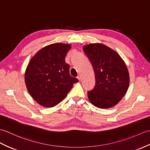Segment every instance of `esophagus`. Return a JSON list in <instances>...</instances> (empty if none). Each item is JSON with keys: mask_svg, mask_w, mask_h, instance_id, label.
<instances>
[{"mask_svg": "<svg viewBox=\"0 0 150 150\" xmlns=\"http://www.w3.org/2000/svg\"><path fill=\"white\" fill-rule=\"evenodd\" d=\"M77 79H79V81H81V75H78V76H77Z\"/></svg>", "mask_w": 150, "mask_h": 150, "instance_id": "1", "label": "esophagus"}]
</instances>
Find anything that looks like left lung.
<instances>
[{"label":"left lung","mask_w":150,"mask_h":150,"mask_svg":"<svg viewBox=\"0 0 150 150\" xmlns=\"http://www.w3.org/2000/svg\"><path fill=\"white\" fill-rule=\"evenodd\" d=\"M86 55L94 69L96 83L88 91L91 103L98 108L107 109L119 103L128 91L129 75L119 54L100 43L83 46Z\"/></svg>","instance_id":"left-lung-1"}]
</instances>
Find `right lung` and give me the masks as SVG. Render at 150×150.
Segmentation results:
<instances>
[{"mask_svg": "<svg viewBox=\"0 0 150 150\" xmlns=\"http://www.w3.org/2000/svg\"><path fill=\"white\" fill-rule=\"evenodd\" d=\"M71 44L54 43L40 50L28 63L24 79L28 91L38 104L52 108L64 99L79 80L69 74L65 62Z\"/></svg>", "mask_w": 150, "mask_h": 150, "instance_id": "obj_1", "label": "right lung"}]
</instances>
